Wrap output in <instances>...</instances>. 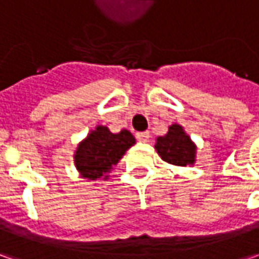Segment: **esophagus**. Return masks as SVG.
<instances>
[{"mask_svg": "<svg viewBox=\"0 0 259 259\" xmlns=\"http://www.w3.org/2000/svg\"><path fill=\"white\" fill-rule=\"evenodd\" d=\"M135 137H137V140H138V141H141V143H147V141L150 140V133H148V131H144V133H137Z\"/></svg>", "mask_w": 259, "mask_h": 259, "instance_id": "1", "label": "esophagus"}]
</instances>
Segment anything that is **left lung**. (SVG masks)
<instances>
[{
	"instance_id": "left-lung-1",
	"label": "left lung",
	"mask_w": 259,
	"mask_h": 259,
	"mask_svg": "<svg viewBox=\"0 0 259 259\" xmlns=\"http://www.w3.org/2000/svg\"><path fill=\"white\" fill-rule=\"evenodd\" d=\"M154 148L165 163L173 165H194L197 147L180 124H171L167 134L155 138Z\"/></svg>"
}]
</instances>
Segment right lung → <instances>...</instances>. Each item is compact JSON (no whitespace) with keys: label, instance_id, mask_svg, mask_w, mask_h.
I'll list each match as a JSON object with an SVG mask.
<instances>
[{"label":"right lung","instance_id":"obj_1","mask_svg":"<svg viewBox=\"0 0 259 259\" xmlns=\"http://www.w3.org/2000/svg\"><path fill=\"white\" fill-rule=\"evenodd\" d=\"M134 144V135L128 130L114 134L108 126L96 125L76 147L73 154L76 170L88 182L108 180L115 165Z\"/></svg>","mask_w":259,"mask_h":259}]
</instances>
